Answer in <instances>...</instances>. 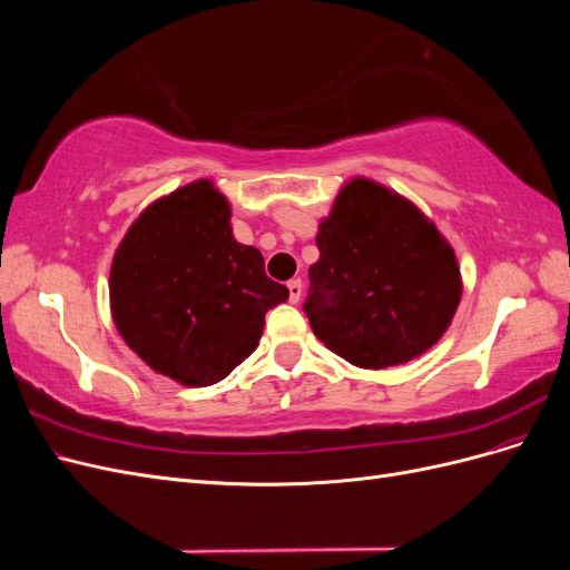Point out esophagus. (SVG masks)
Listing matches in <instances>:
<instances>
[{
  "mask_svg": "<svg viewBox=\"0 0 570 570\" xmlns=\"http://www.w3.org/2000/svg\"><path fill=\"white\" fill-rule=\"evenodd\" d=\"M287 287H289V302H292V304H297V302L302 299L304 283H302L299 278H295V281H289V283H287Z\"/></svg>",
  "mask_w": 570,
  "mask_h": 570,
  "instance_id": "obj_1",
  "label": "esophagus"
}]
</instances>
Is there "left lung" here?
<instances>
[{
  "mask_svg": "<svg viewBox=\"0 0 570 570\" xmlns=\"http://www.w3.org/2000/svg\"><path fill=\"white\" fill-rule=\"evenodd\" d=\"M304 314L335 354L387 368L442 337L461 281L452 247L416 206L373 180L354 178L316 235Z\"/></svg>",
  "mask_w": 570,
  "mask_h": 570,
  "instance_id": "obj_1",
  "label": "left lung"
}]
</instances>
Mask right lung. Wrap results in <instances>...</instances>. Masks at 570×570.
I'll return each mask as SVG.
<instances>
[{"label":"right lung","instance_id":"1","mask_svg":"<svg viewBox=\"0 0 570 570\" xmlns=\"http://www.w3.org/2000/svg\"><path fill=\"white\" fill-rule=\"evenodd\" d=\"M118 333L142 361L183 385H212L256 350L266 312L289 289L258 249L239 245L230 206L209 180L154 202L111 266Z\"/></svg>","mask_w":570,"mask_h":570}]
</instances>
